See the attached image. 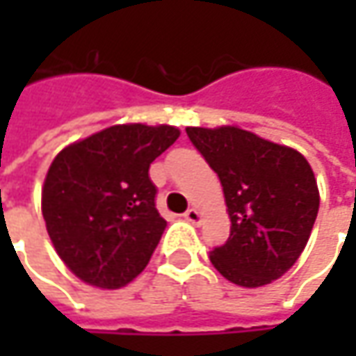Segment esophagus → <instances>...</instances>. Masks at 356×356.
<instances>
[{"instance_id": "esophagus-1", "label": "esophagus", "mask_w": 356, "mask_h": 356, "mask_svg": "<svg viewBox=\"0 0 356 356\" xmlns=\"http://www.w3.org/2000/svg\"><path fill=\"white\" fill-rule=\"evenodd\" d=\"M184 220L186 222H190V224H200V220H202V213H200L196 208H190V210L184 213Z\"/></svg>"}]
</instances>
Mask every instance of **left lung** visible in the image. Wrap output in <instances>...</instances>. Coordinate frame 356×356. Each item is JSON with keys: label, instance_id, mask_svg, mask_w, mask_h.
<instances>
[{"label": "left lung", "instance_id": "1", "mask_svg": "<svg viewBox=\"0 0 356 356\" xmlns=\"http://www.w3.org/2000/svg\"><path fill=\"white\" fill-rule=\"evenodd\" d=\"M186 134L224 188L229 238L210 253L212 266L241 287L281 277L307 245L319 212L317 180L303 154L238 127Z\"/></svg>", "mask_w": 356, "mask_h": 356}]
</instances>
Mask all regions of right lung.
I'll return each mask as SVG.
<instances>
[{
    "label": "right lung",
    "mask_w": 356,
    "mask_h": 356,
    "mask_svg": "<svg viewBox=\"0 0 356 356\" xmlns=\"http://www.w3.org/2000/svg\"><path fill=\"white\" fill-rule=\"evenodd\" d=\"M178 136L168 124H117L63 148L51 162L43 218L79 280L118 289L148 266L166 227L148 168Z\"/></svg>",
    "instance_id": "1"
}]
</instances>
